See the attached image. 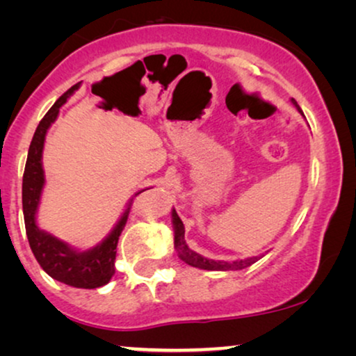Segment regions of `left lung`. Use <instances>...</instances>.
Returning <instances> with one entry per match:
<instances>
[{
  "mask_svg": "<svg viewBox=\"0 0 356 356\" xmlns=\"http://www.w3.org/2000/svg\"><path fill=\"white\" fill-rule=\"evenodd\" d=\"M291 104L300 110V106L296 104L295 99H291ZM172 218H173V228H175V250L178 251L179 259L184 261L189 266L199 267V269H206V270H240V269H245L248 266L254 264V262L259 259V257L256 256V257H248V259H241V261L225 262V261H213V259H207V257H202L201 254H197V252H194L193 250H189L188 248L186 241H184V225L175 209L172 211Z\"/></svg>",
  "mask_w": 356,
  "mask_h": 356,
  "instance_id": "left-lung-1",
  "label": "left lung"
}]
</instances>
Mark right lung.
Returning <instances> with one entry per match:
<instances>
[{
	"mask_svg": "<svg viewBox=\"0 0 356 356\" xmlns=\"http://www.w3.org/2000/svg\"><path fill=\"white\" fill-rule=\"evenodd\" d=\"M79 89V84L72 86L70 90L65 92L55 105L47 111L40 124L37 126L35 134H33L29 155L24 170L22 178V211L24 222H26V233L29 238V245L38 261V264L48 275L63 284L76 286V289H99L108 284L115 274V259H116V246L121 232L128 220L131 211V201L120 222L111 230L104 241L99 243L95 248L87 251H76L67 245V243L58 240L50 233L40 230L37 227V209L40 204V196L43 184H45V175L42 168V152L43 144H45L47 131L53 121L60 113L61 105L70 99L72 92ZM144 191V189H143ZM143 191H139L140 194ZM136 194V196H138Z\"/></svg>",
	"mask_w": 356,
	"mask_h": 356,
	"instance_id": "1",
	"label": "right lung"
}]
</instances>
